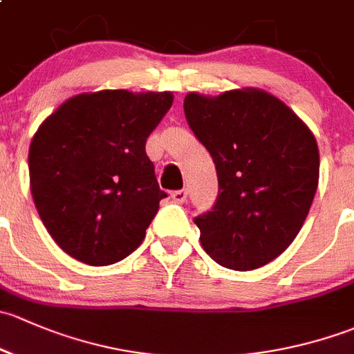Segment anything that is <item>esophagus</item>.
<instances>
[{"label": "esophagus", "instance_id": "esophagus-1", "mask_svg": "<svg viewBox=\"0 0 354 354\" xmlns=\"http://www.w3.org/2000/svg\"><path fill=\"white\" fill-rule=\"evenodd\" d=\"M172 199L176 203H180V204L185 203V201H187V192H185L184 189H180V191H174L172 192Z\"/></svg>", "mask_w": 354, "mask_h": 354}]
</instances>
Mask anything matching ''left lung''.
<instances>
[{"label":"left lung","mask_w":354,"mask_h":354,"mask_svg":"<svg viewBox=\"0 0 354 354\" xmlns=\"http://www.w3.org/2000/svg\"><path fill=\"white\" fill-rule=\"evenodd\" d=\"M184 112L218 174L216 204L198 216L207 256L250 271L283 254L298 235L319 185V147L283 100L261 88L216 97L191 92Z\"/></svg>","instance_id":"left-lung-1"}]
</instances>
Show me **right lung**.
I'll return each instance as SVG.
<instances>
[{"label":"right lung","mask_w":354,"mask_h":354,"mask_svg":"<svg viewBox=\"0 0 354 354\" xmlns=\"http://www.w3.org/2000/svg\"><path fill=\"white\" fill-rule=\"evenodd\" d=\"M172 104V92H85L64 100L35 131L32 198L68 256L109 266L141 245L167 196L145 145Z\"/></svg>","instance_id":"add662e5"}]
</instances>
